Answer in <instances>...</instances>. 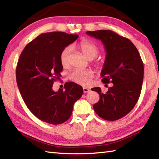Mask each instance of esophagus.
<instances>
[{"label": "esophagus", "instance_id": "1", "mask_svg": "<svg viewBox=\"0 0 159 159\" xmlns=\"http://www.w3.org/2000/svg\"><path fill=\"white\" fill-rule=\"evenodd\" d=\"M90 89L88 88H86V87H83V92L84 93H88L90 92Z\"/></svg>", "mask_w": 159, "mask_h": 159}]
</instances>
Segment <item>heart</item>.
<instances>
[{
	"mask_svg": "<svg viewBox=\"0 0 159 159\" xmlns=\"http://www.w3.org/2000/svg\"><path fill=\"white\" fill-rule=\"evenodd\" d=\"M79 49L81 50L83 54L87 59L92 60L98 55L99 48L95 43L89 40H83L79 43ZM71 47L67 46L64 48L60 55V61L63 67H66L70 64V57L71 54ZM103 63L101 61H97L96 66L98 67H102ZM70 79L73 82L79 85H87L90 83L92 78L93 77V72L91 70H74L70 74Z\"/></svg>",
	"mask_w": 159,
	"mask_h": 159,
	"instance_id": "heart-1",
	"label": "heart"
}]
</instances>
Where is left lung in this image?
<instances>
[{"instance_id":"left-lung-1","label":"left lung","mask_w":159,"mask_h":159,"mask_svg":"<svg viewBox=\"0 0 159 159\" xmlns=\"http://www.w3.org/2000/svg\"><path fill=\"white\" fill-rule=\"evenodd\" d=\"M86 33L104 44L107 54L100 73L102 82L113 83L106 93L100 87L92 89L100 96L93 109L104 120H119L133 109L139 99L143 80V61L133 42L116 33L98 30Z\"/></svg>"}]
</instances>
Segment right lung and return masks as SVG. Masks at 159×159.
I'll use <instances>...</instances> for the list:
<instances>
[{
    "label": "right lung",
    "instance_id": "add662e5",
    "mask_svg": "<svg viewBox=\"0 0 159 159\" xmlns=\"http://www.w3.org/2000/svg\"><path fill=\"white\" fill-rule=\"evenodd\" d=\"M78 38L64 32L42 33L29 43L20 56L16 67L19 91L31 112L46 123L66 121L74 104L83 95V87L73 82L65 83V90L52 89L54 81L60 79L63 70L61 53Z\"/></svg>",
    "mask_w": 159,
    "mask_h": 159
}]
</instances>
